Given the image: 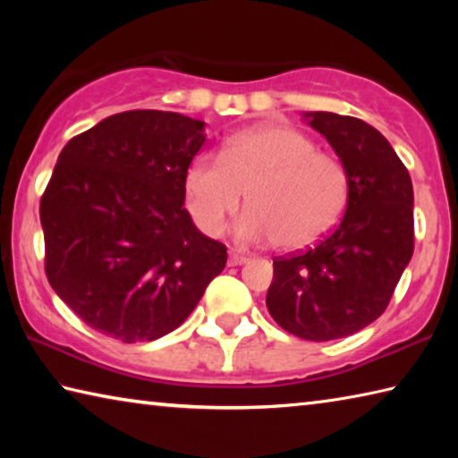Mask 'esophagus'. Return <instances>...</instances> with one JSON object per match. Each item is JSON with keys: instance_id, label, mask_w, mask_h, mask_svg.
I'll list each match as a JSON object with an SVG mask.
<instances>
[{"instance_id": "34e87169", "label": "esophagus", "mask_w": 458, "mask_h": 458, "mask_svg": "<svg viewBox=\"0 0 458 458\" xmlns=\"http://www.w3.org/2000/svg\"><path fill=\"white\" fill-rule=\"evenodd\" d=\"M248 259L244 257V254H240L238 250H232L230 252V259H228V265L230 267H238V265H244Z\"/></svg>"}]
</instances>
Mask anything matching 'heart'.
<instances>
[{
	"instance_id": "b5f03b06",
	"label": "heart",
	"mask_w": 458,
	"mask_h": 458,
	"mask_svg": "<svg viewBox=\"0 0 458 458\" xmlns=\"http://www.w3.org/2000/svg\"><path fill=\"white\" fill-rule=\"evenodd\" d=\"M246 191L238 232L286 248L315 244L339 222L350 175L335 155L286 125H260L228 139L220 155L201 153L185 174V201L198 228L218 234Z\"/></svg>"
}]
</instances>
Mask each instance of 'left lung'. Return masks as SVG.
I'll list each match as a JSON object with an SVG mask.
<instances>
[{
    "instance_id": "8db88e82",
    "label": "left lung",
    "mask_w": 458,
    "mask_h": 458,
    "mask_svg": "<svg viewBox=\"0 0 458 458\" xmlns=\"http://www.w3.org/2000/svg\"><path fill=\"white\" fill-rule=\"evenodd\" d=\"M303 117L345 165L350 196L331 234L273 260L267 307L293 335L331 341L386 311L414 252V191L396 151L366 121L323 111Z\"/></svg>"
}]
</instances>
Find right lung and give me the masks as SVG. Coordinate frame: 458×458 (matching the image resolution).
Listing matches in <instances>:
<instances>
[{
  "mask_svg": "<svg viewBox=\"0 0 458 458\" xmlns=\"http://www.w3.org/2000/svg\"><path fill=\"white\" fill-rule=\"evenodd\" d=\"M204 125L172 111L111 114L64 145L42 196L48 283L123 344L180 327L226 267V246L183 208Z\"/></svg>",
  "mask_w": 458,
  "mask_h": 458,
  "instance_id": "add662e5",
  "label": "right lung"
}]
</instances>
